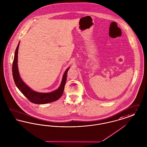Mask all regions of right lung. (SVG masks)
<instances>
[{
    "mask_svg": "<svg viewBox=\"0 0 147 147\" xmlns=\"http://www.w3.org/2000/svg\"><path fill=\"white\" fill-rule=\"evenodd\" d=\"M19 42L18 47H16L14 55V61L12 66L13 76L14 82L16 87L21 91V92L30 100L31 102L35 104H45L47 103L52 102L59 100L62 96L64 90L65 85L66 84L67 78V73L69 68L65 71L63 77L62 82L59 88L52 92L41 93L35 92L31 90V88L26 85L19 75L18 67V49L19 47Z\"/></svg>",
    "mask_w": 147,
    "mask_h": 147,
    "instance_id": "obj_1",
    "label": "right lung"
}]
</instances>
